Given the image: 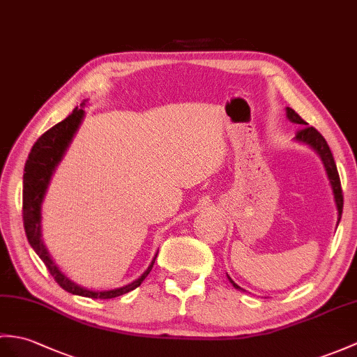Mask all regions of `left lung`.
Wrapping results in <instances>:
<instances>
[{
	"instance_id": "left-lung-1",
	"label": "left lung",
	"mask_w": 357,
	"mask_h": 357,
	"mask_svg": "<svg viewBox=\"0 0 357 357\" xmlns=\"http://www.w3.org/2000/svg\"><path fill=\"white\" fill-rule=\"evenodd\" d=\"M287 119L300 124V129L296 130V139L301 141V143H305L312 146L314 151H317L321 156L322 162H324V167L327 170V175H328V179L331 182V188H333V195H335V199H336V205H337V213H339V220H341V216H342V208H344V195H342V187H341V179H339V173H337V169H336V162H335V158L333 155H331V151L330 147L327 144L326 138L322 137L319 132L314 129L313 126H309V123H305L300 115H298L292 107H287ZM229 278V277H228ZM231 283H233V286L236 289H240L233 280L229 278Z\"/></svg>"
}]
</instances>
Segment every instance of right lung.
I'll list each match as a JSON object with an SVG mask.
<instances>
[{"instance_id":"1","label":"right lung","mask_w":357,"mask_h":357,"mask_svg":"<svg viewBox=\"0 0 357 357\" xmlns=\"http://www.w3.org/2000/svg\"><path fill=\"white\" fill-rule=\"evenodd\" d=\"M84 119V109L73 111L61 123L54 124L52 129L44 132L43 135L38 138V141L33 144L31 151L29 153V158L26 161V167H24V190H22V220H24V229H26V236L29 238V243L33 250L40 257V260L45 263L47 269L52 273L54 281L59 284L66 292L88 296V298H100V300H109V298L120 296L123 294H128L134 291L143 280L149 275L152 271L153 263L156 259V254L151 263V266L134 283H130L120 289H114V291H105V292H96L88 291V289L80 287L74 284L73 281L66 278L63 273L56 266L53 260L50 259L47 252V248L40 238V204L45 195V190L48 187L50 178H52L56 165L59 164L62 156L68 147L73 135L76 134L79 124Z\"/></svg>"}]
</instances>
